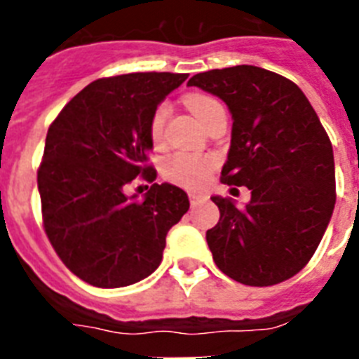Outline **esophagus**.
Returning a JSON list of instances; mask_svg holds the SVG:
<instances>
[{
  "instance_id": "esophagus-1",
  "label": "esophagus",
  "mask_w": 359,
  "mask_h": 359,
  "mask_svg": "<svg viewBox=\"0 0 359 359\" xmlns=\"http://www.w3.org/2000/svg\"><path fill=\"white\" fill-rule=\"evenodd\" d=\"M188 197H190L191 207H196V205H199L201 201H207V194H199V191H190Z\"/></svg>"
}]
</instances>
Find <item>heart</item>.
I'll use <instances>...</instances> for the list:
<instances>
[{
    "instance_id": "heart-1",
    "label": "heart",
    "mask_w": 359,
    "mask_h": 359,
    "mask_svg": "<svg viewBox=\"0 0 359 359\" xmlns=\"http://www.w3.org/2000/svg\"><path fill=\"white\" fill-rule=\"evenodd\" d=\"M184 102L203 124L207 123L212 117V114H216L218 109H224L219 100L208 97V95H203V93L186 95ZM168 111V106L160 104L151 117L149 134H151V140L154 145L162 143ZM214 168H216V158L214 156L197 154V152H175L173 156H169L165 163H163V177L177 186L197 190V188H203V186L207 184Z\"/></svg>"
}]
</instances>
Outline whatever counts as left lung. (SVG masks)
<instances>
[{
    "mask_svg": "<svg viewBox=\"0 0 359 359\" xmlns=\"http://www.w3.org/2000/svg\"><path fill=\"white\" fill-rule=\"evenodd\" d=\"M188 86L227 104L233 132L222 182L251 191L245 207L212 197L219 222L207 231V242L216 266L251 287L292 278L317 251L334 212V149L326 130L294 81L261 67L208 70Z\"/></svg>",
    "mask_w": 359,
    "mask_h": 359,
    "instance_id": "obj_1",
    "label": "left lung"
}]
</instances>
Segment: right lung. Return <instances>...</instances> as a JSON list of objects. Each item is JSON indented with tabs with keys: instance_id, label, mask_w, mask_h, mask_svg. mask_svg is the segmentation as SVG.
<instances>
[{
	"instance_id": "right-lung-1",
	"label": "right lung",
	"mask_w": 359,
	"mask_h": 359,
	"mask_svg": "<svg viewBox=\"0 0 359 359\" xmlns=\"http://www.w3.org/2000/svg\"><path fill=\"white\" fill-rule=\"evenodd\" d=\"M188 74L134 72L89 83L55 117L36 173L42 222L65 266L86 283L117 289L151 276L168 231L188 212L177 186L152 184L143 199L126 186L156 179L147 165L149 123Z\"/></svg>"
}]
</instances>
